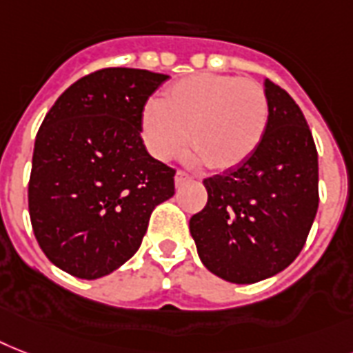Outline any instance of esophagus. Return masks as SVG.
I'll return each instance as SVG.
<instances>
[{
	"label": "esophagus",
	"instance_id": "34e87169",
	"mask_svg": "<svg viewBox=\"0 0 353 353\" xmlns=\"http://www.w3.org/2000/svg\"><path fill=\"white\" fill-rule=\"evenodd\" d=\"M174 181H176V186L179 188V186H183L185 183H190L192 177L188 176V174H185V172H177L176 177H174Z\"/></svg>",
	"mask_w": 353,
	"mask_h": 353
}]
</instances>
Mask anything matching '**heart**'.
<instances>
[{
	"instance_id": "1",
	"label": "heart",
	"mask_w": 353,
	"mask_h": 353,
	"mask_svg": "<svg viewBox=\"0 0 353 353\" xmlns=\"http://www.w3.org/2000/svg\"><path fill=\"white\" fill-rule=\"evenodd\" d=\"M270 105L261 85L223 74L179 79L141 112L143 145L159 161L181 154L190 143L194 161L212 170L241 165L257 150L268 128Z\"/></svg>"
}]
</instances>
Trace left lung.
I'll return each instance as SVG.
<instances>
[{"label":"left lung","mask_w":353,"mask_h":353,"mask_svg":"<svg viewBox=\"0 0 353 353\" xmlns=\"http://www.w3.org/2000/svg\"><path fill=\"white\" fill-rule=\"evenodd\" d=\"M265 92L270 117L263 141L241 165L203 181L208 201L190 217L203 265L236 285L290 266L319 206L317 150L305 116L270 79Z\"/></svg>","instance_id":"1"}]
</instances>
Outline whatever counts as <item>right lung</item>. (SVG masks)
<instances>
[{"label":"right lung","mask_w":353,"mask_h":353,"mask_svg":"<svg viewBox=\"0 0 353 353\" xmlns=\"http://www.w3.org/2000/svg\"><path fill=\"white\" fill-rule=\"evenodd\" d=\"M167 74L103 68L57 97L36 136L28 183L34 236L50 263L99 279L141 246L176 170L150 156L141 112Z\"/></svg>","instance_id":"1"}]
</instances>
